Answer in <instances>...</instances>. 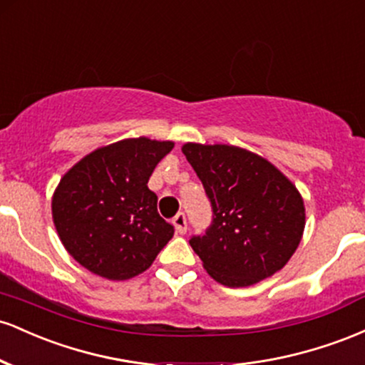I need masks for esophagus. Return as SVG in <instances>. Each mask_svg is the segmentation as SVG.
<instances>
[{
	"label": "esophagus",
	"mask_w": 365,
	"mask_h": 365,
	"mask_svg": "<svg viewBox=\"0 0 365 365\" xmlns=\"http://www.w3.org/2000/svg\"><path fill=\"white\" fill-rule=\"evenodd\" d=\"M173 226H175V230H177V233H180V235H185L187 233V217L183 212H178V215L173 217Z\"/></svg>",
	"instance_id": "obj_1"
}]
</instances>
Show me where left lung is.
Listing matches in <instances>:
<instances>
[{
	"mask_svg": "<svg viewBox=\"0 0 365 365\" xmlns=\"http://www.w3.org/2000/svg\"><path fill=\"white\" fill-rule=\"evenodd\" d=\"M182 153L212 206L206 235L190 238L207 274L240 288L278 273L304 235L305 206L297 187L266 158L237 145L187 142Z\"/></svg>",
	"mask_w": 365,
	"mask_h": 365,
	"instance_id": "1",
	"label": "left lung"
}]
</instances>
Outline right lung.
Returning <instances> with one entry per match:
<instances>
[{
    "mask_svg": "<svg viewBox=\"0 0 365 365\" xmlns=\"http://www.w3.org/2000/svg\"><path fill=\"white\" fill-rule=\"evenodd\" d=\"M175 142L123 139L83 156L63 175L51 199L63 247L91 273L135 278L149 269L175 230L158 212L148 182Z\"/></svg>",
    "mask_w": 365,
    "mask_h": 365,
    "instance_id": "add662e5",
    "label": "right lung"
}]
</instances>
